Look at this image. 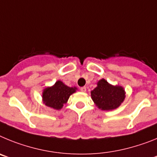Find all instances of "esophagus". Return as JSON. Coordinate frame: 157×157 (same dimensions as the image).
<instances>
[{
	"label": "esophagus",
	"mask_w": 157,
	"mask_h": 157,
	"mask_svg": "<svg viewBox=\"0 0 157 157\" xmlns=\"http://www.w3.org/2000/svg\"><path fill=\"white\" fill-rule=\"evenodd\" d=\"M80 90H81L82 92H86V87H81V88H80Z\"/></svg>",
	"instance_id": "1"
}]
</instances>
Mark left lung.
Here are the masks:
<instances>
[{
	"label": "left lung",
	"mask_w": 157,
	"mask_h": 157,
	"mask_svg": "<svg viewBox=\"0 0 157 157\" xmlns=\"http://www.w3.org/2000/svg\"><path fill=\"white\" fill-rule=\"evenodd\" d=\"M125 90L120 86H112L102 78L91 91V98L98 109L110 111L117 109L125 99Z\"/></svg>",
	"instance_id": "left-lung-1"
}]
</instances>
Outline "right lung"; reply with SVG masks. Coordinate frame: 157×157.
<instances>
[{
  "label": "right lung",
  "mask_w": 157,
  "mask_h": 157,
  "mask_svg": "<svg viewBox=\"0 0 157 157\" xmlns=\"http://www.w3.org/2000/svg\"><path fill=\"white\" fill-rule=\"evenodd\" d=\"M76 87H69L63 82L57 81L52 86L43 90V103L49 108L59 110L67 103L69 97L76 92Z\"/></svg>",
  "instance_id": "add662e5"
}]
</instances>
